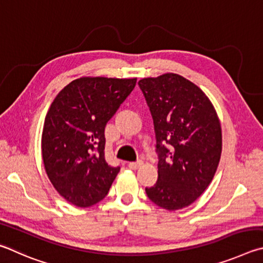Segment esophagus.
<instances>
[{
	"mask_svg": "<svg viewBox=\"0 0 263 263\" xmlns=\"http://www.w3.org/2000/svg\"><path fill=\"white\" fill-rule=\"evenodd\" d=\"M143 164V162H142V160H139V162H132V163H129L128 164V166H129V168H132V170H137L139 168L141 165Z\"/></svg>",
	"mask_w": 263,
	"mask_h": 263,
	"instance_id": "obj_1",
	"label": "esophagus"
}]
</instances>
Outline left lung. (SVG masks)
<instances>
[{
  "label": "left lung",
  "mask_w": 263,
  "mask_h": 263,
  "mask_svg": "<svg viewBox=\"0 0 263 263\" xmlns=\"http://www.w3.org/2000/svg\"><path fill=\"white\" fill-rule=\"evenodd\" d=\"M154 119L158 180L146 187L150 201L174 211L199 199L217 170L222 128L208 97L178 73L139 82Z\"/></svg>",
  "instance_id": "left-lung-1"
}]
</instances>
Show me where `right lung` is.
<instances>
[{
	"mask_svg": "<svg viewBox=\"0 0 263 263\" xmlns=\"http://www.w3.org/2000/svg\"><path fill=\"white\" fill-rule=\"evenodd\" d=\"M136 78L81 77L59 92L45 118L41 151L55 190L86 208L107 195L120 167L105 160V127Z\"/></svg>",
	"mask_w": 263,
	"mask_h": 263,
	"instance_id": "add662e5",
	"label": "right lung"
}]
</instances>
